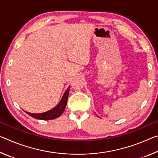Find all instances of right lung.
Returning a JSON list of instances; mask_svg holds the SVG:
<instances>
[{"instance_id": "add662e5", "label": "right lung", "mask_w": 158, "mask_h": 158, "mask_svg": "<svg viewBox=\"0 0 158 158\" xmlns=\"http://www.w3.org/2000/svg\"><path fill=\"white\" fill-rule=\"evenodd\" d=\"M69 92V86L66 90L65 93L63 94V96L60 102L54 108L51 109V110L44 112V113L41 114H33L29 113V112L25 111L26 114H28L29 116H32L34 118L36 119H40V120H52L57 118L59 117L61 114L63 113L64 110H65V106L67 105V102H68V95Z\"/></svg>"}]
</instances>
